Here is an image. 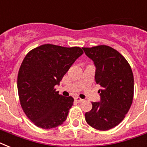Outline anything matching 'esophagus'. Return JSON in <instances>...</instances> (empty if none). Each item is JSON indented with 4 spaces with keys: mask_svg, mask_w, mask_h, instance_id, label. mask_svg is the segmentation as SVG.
Masks as SVG:
<instances>
[{
    "mask_svg": "<svg viewBox=\"0 0 147 147\" xmlns=\"http://www.w3.org/2000/svg\"><path fill=\"white\" fill-rule=\"evenodd\" d=\"M75 100H77L78 102H82V101H83V100H84V99H82V98H78V97H76V98H75Z\"/></svg>",
    "mask_w": 147,
    "mask_h": 147,
    "instance_id": "1",
    "label": "esophagus"
}]
</instances>
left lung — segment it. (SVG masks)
Masks as SVG:
<instances>
[{
  "label": "left lung",
  "instance_id": "left-lung-1",
  "mask_svg": "<svg viewBox=\"0 0 147 147\" xmlns=\"http://www.w3.org/2000/svg\"><path fill=\"white\" fill-rule=\"evenodd\" d=\"M85 55L96 67L95 82L100 85V100L92 102L85 121L99 130H107L123 121L134 98V75L126 59L116 49L105 45L83 47Z\"/></svg>",
  "mask_w": 147,
  "mask_h": 147
}]
</instances>
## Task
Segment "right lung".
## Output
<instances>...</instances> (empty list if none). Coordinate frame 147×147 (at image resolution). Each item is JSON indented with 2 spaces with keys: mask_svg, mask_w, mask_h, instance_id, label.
Instances as JSON below:
<instances>
[{
  "mask_svg": "<svg viewBox=\"0 0 147 147\" xmlns=\"http://www.w3.org/2000/svg\"><path fill=\"white\" fill-rule=\"evenodd\" d=\"M82 54L80 47L44 44L30 51L23 60L17 77L20 101L38 127H56L66 120L74 99L59 94L55 85Z\"/></svg>",
  "mask_w": 147,
  "mask_h": 147,
  "instance_id": "1",
  "label": "right lung"
}]
</instances>
